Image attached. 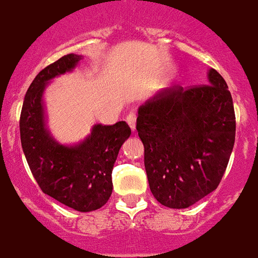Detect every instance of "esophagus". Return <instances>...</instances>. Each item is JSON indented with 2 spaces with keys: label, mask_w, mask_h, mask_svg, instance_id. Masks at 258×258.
<instances>
[{
  "label": "esophagus",
  "mask_w": 258,
  "mask_h": 258,
  "mask_svg": "<svg viewBox=\"0 0 258 258\" xmlns=\"http://www.w3.org/2000/svg\"><path fill=\"white\" fill-rule=\"evenodd\" d=\"M126 122L129 123V126H131L132 131L135 132V131H136V113H135V112L127 113Z\"/></svg>",
  "instance_id": "esophagus-1"
}]
</instances>
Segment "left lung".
<instances>
[{
  "instance_id": "8db88e82",
  "label": "left lung",
  "mask_w": 258,
  "mask_h": 258,
  "mask_svg": "<svg viewBox=\"0 0 258 258\" xmlns=\"http://www.w3.org/2000/svg\"><path fill=\"white\" fill-rule=\"evenodd\" d=\"M208 85H174L139 108L137 132L150 190L158 203L185 209L217 189L236 137L233 100L217 71Z\"/></svg>"
}]
</instances>
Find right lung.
Segmentation results:
<instances>
[{
  "instance_id": "1",
  "label": "right lung",
  "mask_w": 258,
  "mask_h": 258,
  "mask_svg": "<svg viewBox=\"0 0 258 258\" xmlns=\"http://www.w3.org/2000/svg\"><path fill=\"white\" fill-rule=\"evenodd\" d=\"M82 57L67 54L37 74L25 94L20 117L21 145L33 177L45 195L78 212H92L112 195V170L119 148L131 136L125 121L94 125L77 145H61L46 127L44 90L51 78L73 71Z\"/></svg>"
}]
</instances>
